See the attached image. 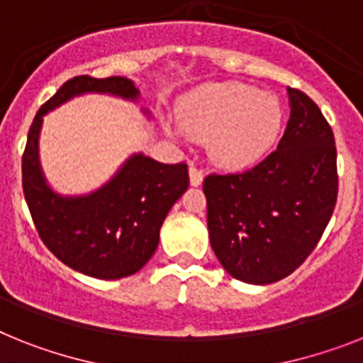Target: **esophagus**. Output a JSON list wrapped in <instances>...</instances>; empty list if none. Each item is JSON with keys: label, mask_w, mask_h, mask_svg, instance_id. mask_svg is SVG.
I'll use <instances>...</instances> for the list:
<instances>
[{"label": "esophagus", "mask_w": 363, "mask_h": 363, "mask_svg": "<svg viewBox=\"0 0 363 363\" xmlns=\"http://www.w3.org/2000/svg\"><path fill=\"white\" fill-rule=\"evenodd\" d=\"M189 182H191V185H193V187H199V185H202V182H203L202 170L196 169V167H191V169H189Z\"/></svg>", "instance_id": "34e87169"}]
</instances>
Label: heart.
<instances>
[{
  "mask_svg": "<svg viewBox=\"0 0 363 363\" xmlns=\"http://www.w3.org/2000/svg\"><path fill=\"white\" fill-rule=\"evenodd\" d=\"M179 128L194 140H208L209 157L223 169L247 170L265 160L282 130L277 96L228 81L203 86L178 109Z\"/></svg>",
  "mask_w": 363,
  "mask_h": 363,
  "instance_id": "heart-1",
  "label": "heart"
}]
</instances>
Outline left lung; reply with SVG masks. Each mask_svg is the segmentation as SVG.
I'll return each mask as SVG.
<instances>
[{"instance_id":"obj_1","label":"left lung","mask_w":363,"mask_h":363,"mask_svg":"<svg viewBox=\"0 0 363 363\" xmlns=\"http://www.w3.org/2000/svg\"><path fill=\"white\" fill-rule=\"evenodd\" d=\"M291 115L254 169L203 179L209 241L230 277L272 284L317 247L337 200L336 140L315 101L287 86Z\"/></svg>"}]
</instances>
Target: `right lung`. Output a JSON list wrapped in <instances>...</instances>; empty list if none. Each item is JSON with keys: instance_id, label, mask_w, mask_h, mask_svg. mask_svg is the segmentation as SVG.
<instances>
[{"instance_id": "obj_1", "label": "right lung", "mask_w": 363, "mask_h": 363, "mask_svg": "<svg viewBox=\"0 0 363 363\" xmlns=\"http://www.w3.org/2000/svg\"><path fill=\"white\" fill-rule=\"evenodd\" d=\"M85 92L139 100V89L128 77L96 79L77 76L38 109L22 155V185L33 223L65 265L101 280L131 277L154 256L160 230L170 208L187 191V164H164L133 154L113 178L91 194L61 196L42 174L38 135L42 116Z\"/></svg>"}]
</instances>
